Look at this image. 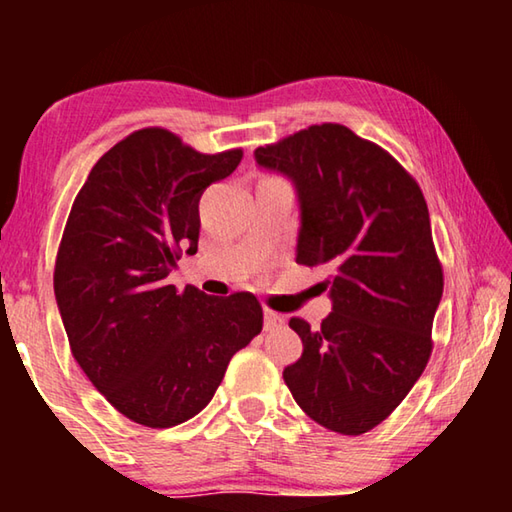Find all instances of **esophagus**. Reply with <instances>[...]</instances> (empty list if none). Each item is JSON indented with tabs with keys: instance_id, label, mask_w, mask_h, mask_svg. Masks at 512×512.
<instances>
[{
	"instance_id": "esophagus-1",
	"label": "esophagus",
	"mask_w": 512,
	"mask_h": 512,
	"mask_svg": "<svg viewBox=\"0 0 512 512\" xmlns=\"http://www.w3.org/2000/svg\"><path fill=\"white\" fill-rule=\"evenodd\" d=\"M282 325H284L282 314H275V311H271V309L264 311V329H266V332H268V329H277Z\"/></svg>"
}]
</instances>
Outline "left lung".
I'll list each match as a JSON object with an SVG mask.
<instances>
[{
	"label": "left lung",
	"mask_w": 512,
	"mask_h": 512,
	"mask_svg": "<svg viewBox=\"0 0 512 512\" xmlns=\"http://www.w3.org/2000/svg\"><path fill=\"white\" fill-rule=\"evenodd\" d=\"M255 160L296 187V262L332 273V314L318 329L289 320L302 357L284 381L311 420L359 436L400 406L431 357L443 266L427 201L391 153L341 124L259 146Z\"/></svg>",
	"instance_id": "obj_1"
}]
</instances>
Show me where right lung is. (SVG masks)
<instances>
[{
	"label": "right lung",
	"mask_w": 512,
	"mask_h": 512,
	"mask_svg": "<svg viewBox=\"0 0 512 512\" xmlns=\"http://www.w3.org/2000/svg\"><path fill=\"white\" fill-rule=\"evenodd\" d=\"M241 158L142 128L101 155L74 198L54 271L69 348L94 388L144 427L201 413L235 352L262 332L253 293L169 284L183 250L198 248L203 192Z\"/></svg>",
	"instance_id": "1"
}]
</instances>
